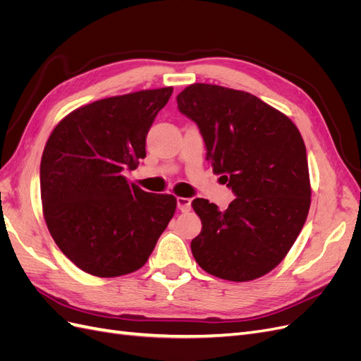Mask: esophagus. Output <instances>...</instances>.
<instances>
[{"mask_svg":"<svg viewBox=\"0 0 361 361\" xmlns=\"http://www.w3.org/2000/svg\"><path fill=\"white\" fill-rule=\"evenodd\" d=\"M178 207L182 212L191 211V199L188 197H178Z\"/></svg>","mask_w":361,"mask_h":361,"instance_id":"34e87169","label":"esophagus"}]
</instances>
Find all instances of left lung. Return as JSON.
I'll return each instance as SVG.
<instances>
[{
    "label": "left lung",
    "instance_id": "8db88e82",
    "mask_svg": "<svg viewBox=\"0 0 361 361\" xmlns=\"http://www.w3.org/2000/svg\"><path fill=\"white\" fill-rule=\"evenodd\" d=\"M179 111L197 123L206 159L236 199L226 211L194 199L202 232L191 241L195 262L228 281L268 274L286 257L310 209L304 140L292 120L255 94L191 84Z\"/></svg>",
    "mask_w": 361,
    "mask_h": 361
}]
</instances>
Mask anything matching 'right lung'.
I'll return each instance as SVG.
<instances>
[{
    "label": "right lung",
    "mask_w": 361,
    "mask_h": 361,
    "mask_svg": "<svg viewBox=\"0 0 361 361\" xmlns=\"http://www.w3.org/2000/svg\"><path fill=\"white\" fill-rule=\"evenodd\" d=\"M173 87L76 108L51 133L40 161L43 216L63 255L87 274L118 277L143 267L176 211V197L129 183L146 135Z\"/></svg>",
    "instance_id": "1"
}]
</instances>
